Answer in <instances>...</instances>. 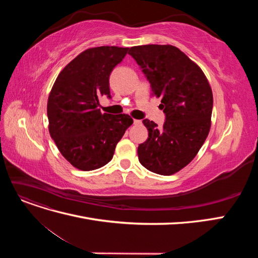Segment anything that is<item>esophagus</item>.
<instances>
[{"label":"esophagus","mask_w":258,"mask_h":258,"mask_svg":"<svg viewBox=\"0 0 258 258\" xmlns=\"http://www.w3.org/2000/svg\"><path fill=\"white\" fill-rule=\"evenodd\" d=\"M134 123H135V124H140V123H142V121L139 120V119H135V120H134Z\"/></svg>","instance_id":"1"}]
</instances>
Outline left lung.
I'll return each mask as SVG.
<instances>
[{
  "label": "left lung",
  "instance_id": "8db88e82",
  "mask_svg": "<svg viewBox=\"0 0 258 258\" xmlns=\"http://www.w3.org/2000/svg\"><path fill=\"white\" fill-rule=\"evenodd\" d=\"M151 83L166 121L144 119L146 141L138 147L141 165L160 175L178 172L196 157L211 128L213 95L200 67L172 45H141L128 52Z\"/></svg>",
  "mask_w": 258,
  "mask_h": 258
}]
</instances>
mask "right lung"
Wrapping results in <instances>:
<instances>
[{"instance_id":"obj_1","label":"right lung","mask_w":258,"mask_h":258,"mask_svg":"<svg viewBox=\"0 0 258 258\" xmlns=\"http://www.w3.org/2000/svg\"><path fill=\"white\" fill-rule=\"evenodd\" d=\"M129 48L100 46L84 50L59 73L47 101L48 129L61 155L73 167L105 166L134 123L127 114L101 113L99 97H110V74Z\"/></svg>"}]
</instances>
